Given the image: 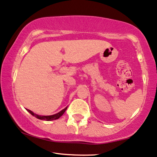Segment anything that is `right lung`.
I'll list each match as a JSON object with an SVG mask.
<instances>
[{"label": "right lung", "mask_w": 157, "mask_h": 157, "mask_svg": "<svg viewBox=\"0 0 157 157\" xmlns=\"http://www.w3.org/2000/svg\"><path fill=\"white\" fill-rule=\"evenodd\" d=\"M68 107V106H67ZM67 107H66L65 109H63V110H61V111H59V113H55V114L53 115H50V116H41V115H38L36 114V113H33V111L29 110V109H26V110L29 111V112L31 113V115H33V117H35L36 118H37L38 119H40V120H45V121H53V120H56V119H59L60 117H61L62 115L63 114L64 112H65L66 109H67Z\"/></svg>", "instance_id": "obj_1"}]
</instances>
